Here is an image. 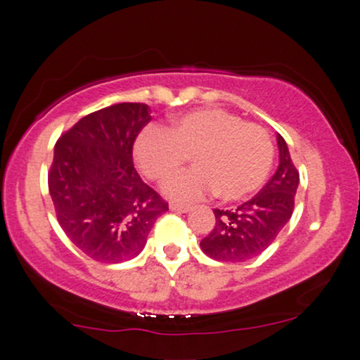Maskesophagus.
<instances>
[{"label": "esophagus", "mask_w": 360, "mask_h": 360, "mask_svg": "<svg viewBox=\"0 0 360 360\" xmlns=\"http://www.w3.org/2000/svg\"><path fill=\"white\" fill-rule=\"evenodd\" d=\"M169 208H171V211H179V213H186V211L191 210L189 205L176 203V202H171V203H169Z\"/></svg>", "instance_id": "34e87169"}]
</instances>
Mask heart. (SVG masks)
Returning <instances> with one entry per match:
<instances>
[{"instance_id":"heart-1","label":"heart","mask_w":360,"mask_h":360,"mask_svg":"<svg viewBox=\"0 0 360 360\" xmlns=\"http://www.w3.org/2000/svg\"><path fill=\"white\" fill-rule=\"evenodd\" d=\"M189 155L195 168L171 178L165 192L178 200L218 192L222 200L236 202L266 181L274 146L261 124L243 122L236 113L216 107L187 112L167 129H142L133 146L139 171L153 182L174 174Z\"/></svg>"}]
</instances>
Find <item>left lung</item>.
<instances>
[{"instance_id": "obj_1", "label": "left lung", "mask_w": 360, "mask_h": 360, "mask_svg": "<svg viewBox=\"0 0 360 360\" xmlns=\"http://www.w3.org/2000/svg\"><path fill=\"white\" fill-rule=\"evenodd\" d=\"M277 144L281 163L258 195L237 210H214L216 224L200 242L202 252L210 258L222 262L253 258L276 240L292 218L300 173L281 134H277Z\"/></svg>"}]
</instances>
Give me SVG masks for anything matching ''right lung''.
Masks as SVG:
<instances>
[{"label":"right lung","mask_w":360,"mask_h":360,"mask_svg":"<svg viewBox=\"0 0 360 360\" xmlns=\"http://www.w3.org/2000/svg\"><path fill=\"white\" fill-rule=\"evenodd\" d=\"M150 118L147 104L120 102L79 118L56 142L48 187L57 221L94 261L138 256L168 210L133 163V144Z\"/></svg>","instance_id":"obj_1"}]
</instances>
